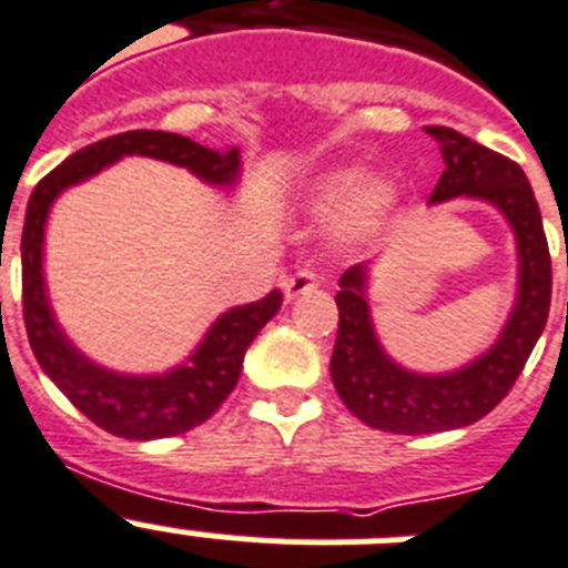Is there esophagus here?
<instances>
[{
    "mask_svg": "<svg viewBox=\"0 0 568 568\" xmlns=\"http://www.w3.org/2000/svg\"><path fill=\"white\" fill-rule=\"evenodd\" d=\"M317 285H321V274H317V271L300 268V271H294L288 280H285L283 292H285V297L294 300V297H300V294H306V292H312V288H317Z\"/></svg>",
    "mask_w": 568,
    "mask_h": 568,
    "instance_id": "esophagus-1",
    "label": "esophagus"
}]
</instances>
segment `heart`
Instances as JSON below:
<instances>
[{
    "label": "heart",
    "mask_w": 568,
    "mask_h": 568,
    "mask_svg": "<svg viewBox=\"0 0 568 568\" xmlns=\"http://www.w3.org/2000/svg\"><path fill=\"white\" fill-rule=\"evenodd\" d=\"M357 184H361V173H355V170H343V173L328 175L321 184V190H317V204H321L323 211L341 207L357 189ZM387 204L389 190L384 187V184H366V187H361L355 199H352L349 207H346V222H349L352 227L373 225L375 219L384 213Z\"/></svg>",
    "instance_id": "b5f03b06"
}]
</instances>
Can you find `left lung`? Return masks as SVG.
<instances>
[{
  "mask_svg": "<svg viewBox=\"0 0 568 568\" xmlns=\"http://www.w3.org/2000/svg\"><path fill=\"white\" fill-rule=\"evenodd\" d=\"M427 132L442 144L447 164L430 202L470 195L497 204L517 233L519 297L497 346L479 361L450 375H416L395 366L375 341L364 294V265L343 271L341 292L335 294L341 321L332 352V381L352 416L375 430L402 436L456 430L488 416L511 393L540 341L551 306L549 240L526 173L517 161L476 144L462 132L447 126H427Z\"/></svg>",
  "mask_w": 568,
  "mask_h": 568,
  "instance_id": "obj_1",
  "label": "left lung"
}]
</instances>
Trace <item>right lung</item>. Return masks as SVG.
Returning a JSON list of instances; mask_svg holds the SVG:
<instances>
[{
    "mask_svg": "<svg viewBox=\"0 0 568 568\" xmlns=\"http://www.w3.org/2000/svg\"><path fill=\"white\" fill-rule=\"evenodd\" d=\"M121 155H150V159L187 166L190 173L211 184H231L240 170V159H236V150H211L175 132H121L69 155L33 187L31 202H28L26 227H22V317H26L33 355L60 387V393L89 422L112 436L146 442V438H166L193 430L222 407V402L240 381L245 349L260 335V328L280 312L283 294L271 292L268 297L222 314L199 352L190 357V364L179 366L164 378L114 375L85 361L57 328L49 303H45L42 231H45V216L57 195Z\"/></svg>",
    "mask_w": 568,
    "mask_h": 568,
    "instance_id": "right-lung-1",
    "label": "right lung"
}]
</instances>
